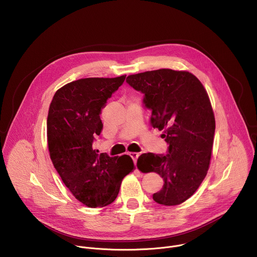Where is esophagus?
I'll list each match as a JSON object with an SVG mask.
<instances>
[{
  "mask_svg": "<svg viewBox=\"0 0 257 257\" xmlns=\"http://www.w3.org/2000/svg\"><path fill=\"white\" fill-rule=\"evenodd\" d=\"M129 156L131 157V159L133 160L134 164L136 165V163H137V159L139 158V154H138V153H129Z\"/></svg>",
  "mask_w": 257,
  "mask_h": 257,
  "instance_id": "34e87169",
  "label": "esophagus"
}]
</instances>
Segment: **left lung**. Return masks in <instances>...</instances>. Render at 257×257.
I'll list each match as a JSON object with an SVG mask.
<instances>
[{"mask_svg":"<svg viewBox=\"0 0 257 257\" xmlns=\"http://www.w3.org/2000/svg\"><path fill=\"white\" fill-rule=\"evenodd\" d=\"M126 82L144 94L154 128L164 130L167 155L143 154L137 161L142 172H156L163 188L153 195L163 205L187 200L200 186L209 167L215 121L201 82L187 71L160 69L129 75Z\"/></svg>","mask_w":257,"mask_h":257,"instance_id":"obj_1","label":"left lung"}]
</instances>
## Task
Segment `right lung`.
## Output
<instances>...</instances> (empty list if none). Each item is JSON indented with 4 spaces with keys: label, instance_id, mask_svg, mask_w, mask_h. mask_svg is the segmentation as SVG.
I'll use <instances>...</instances> for the list:
<instances>
[{
    "label": "right lung",
    "instance_id": "right-lung-1",
    "mask_svg": "<svg viewBox=\"0 0 257 257\" xmlns=\"http://www.w3.org/2000/svg\"><path fill=\"white\" fill-rule=\"evenodd\" d=\"M125 78L70 82L57 90L50 104L47 133L51 160L66 187L88 207L111 204L123 178L134 169L129 156L111 158L92 148L103 126L101 109Z\"/></svg>",
    "mask_w": 257,
    "mask_h": 257
}]
</instances>
